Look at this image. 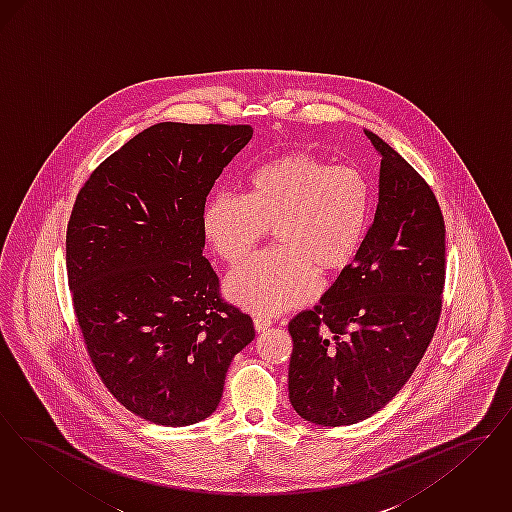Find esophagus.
<instances>
[{"label": "esophagus", "mask_w": 512, "mask_h": 512, "mask_svg": "<svg viewBox=\"0 0 512 512\" xmlns=\"http://www.w3.org/2000/svg\"><path fill=\"white\" fill-rule=\"evenodd\" d=\"M271 327V321L266 317H254V329L256 333H266L267 329Z\"/></svg>", "instance_id": "34e87169"}]
</instances>
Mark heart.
<instances>
[{"label": "heart", "instance_id": "b5f03b06", "mask_svg": "<svg viewBox=\"0 0 512 512\" xmlns=\"http://www.w3.org/2000/svg\"><path fill=\"white\" fill-rule=\"evenodd\" d=\"M373 216V185L356 166H333L296 151L277 156L248 178L246 197L208 200L204 231L227 264H239L275 235V250L225 279L227 296L256 315H277L310 302L315 273L333 277L354 264Z\"/></svg>", "mask_w": 512, "mask_h": 512}]
</instances>
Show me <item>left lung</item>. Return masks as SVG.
I'll list each match as a JSON object with an SVG mask.
<instances>
[{
	"label": "left lung",
	"mask_w": 512,
	"mask_h": 512,
	"mask_svg": "<svg viewBox=\"0 0 512 512\" xmlns=\"http://www.w3.org/2000/svg\"><path fill=\"white\" fill-rule=\"evenodd\" d=\"M378 204L361 252L313 310L289 323V398L321 426L369 419L413 375L434 336L445 283V225L419 172L377 134Z\"/></svg>",
	"instance_id": "1"
}]
</instances>
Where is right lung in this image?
Here are the masks:
<instances>
[{"mask_svg":"<svg viewBox=\"0 0 512 512\" xmlns=\"http://www.w3.org/2000/svg\"><path fill=\"white\" fill-rule=\"evenodd\" d=\"M250 126L160 122L101 162L67 229L68 289L91 363L149 423L189 426L222 400L254 340L202 256L204 204Z\"/></svg>","mask_w":512,"mask_h":512,"instance_id":"obj_1","label":"right lung"}]
</instances>
